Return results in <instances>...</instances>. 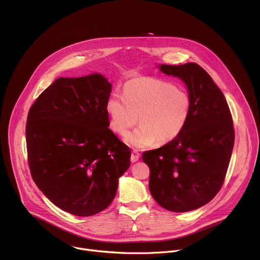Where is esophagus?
<instances>
[{"label":"esophagus","mask_w":260,"mask_h":260,"mask_svg":"<svg viewBox=\"0 0 260 260\" xmlns=\"http://www.w3.org/2000/svg\"><path fill=\"white\" fill-rule=\"evenodd\" d=\"M139 158H140V153L137 152V151H133L132 155H131V161L136 162V161L139 160Z\"/></svg>","instance_id":"1"}]
</instances>
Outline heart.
<instances>
[{
  "instance_id": "heart-1",
  "label": "heart",
  "mask_w": 260,
  "mask_h": 260,
  "mask_svg": "<svg viewBox=\"0 0 260 260\" xmlns=\"http://www.w3.org/2000/svg\"><path fill=\"white\" fill-rule=\"evenodd\" d=\"M190 109L191 100L186 91L152 77L126 82L123 95L114 92L106 103L110 125L121 136L139 118L141 125L124 138L129 146L138 149L176 139L188 121Z\"/></svg>"
}]
</instances>
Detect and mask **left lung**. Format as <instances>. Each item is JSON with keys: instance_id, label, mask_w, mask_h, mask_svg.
I'll list each match as a JSON object with an SVG mask.
<instances>
[{"instance_id": "8db88e82", "label": "left lung", "mask_w": 260, "mask_h": 260, "mask_svg": "<svg viewBox=\"0 0 260 260\" xmlns=\"http://www.w3.org/2000/svg\"><path fill=\"white\" fill-rule=\"evenodd\" d=\"M157 67L186 85L190 115L176 139L142 158L150 169L149 190L156 203L189 212L212 201L223 184L235 143L233 118L223 93L201 66Z\"/></svg>"}]
</instances>
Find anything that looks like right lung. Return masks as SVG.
Wrapping results in <instances>:
<instances>
[{
  "label": "right lung",
  "instance_id": "obj_1",
  "mask_svg": "<svg viewBox=\"0 0 260 260\" xmlns=\"http://www.w3.org/2000/svg\"><path fill=\"white\" fill-rule=\"evenodd\" d=\"M112 84L99 73L56 79L36 100L25 126L30 175L43 194L76 216L105 210L131 166V150L109 128Z\"/></svg>",
  "mask_w": 260,
  "mask_h": 260
}]
</instances>
